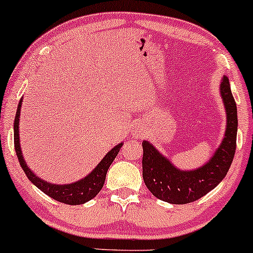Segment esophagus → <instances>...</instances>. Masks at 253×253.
Instances as JSON below:
<instances>
[{
	"label": "esophagus",
	"instance_id": "obj_1",
	"mask_svg": "<svg viewBox=\"0 0 253 253\" xmlns=\"http://www.w3.org/2000/svg\"><path fill=\"white\" fill-rule=\"evenodd\" d=\"M135 136H138V137L143 136V132H142V130L138 129V127H136V129H135Z\"/></svg>",
	"mask_w": 253,
	"mask_h": 253
}]
</instances>
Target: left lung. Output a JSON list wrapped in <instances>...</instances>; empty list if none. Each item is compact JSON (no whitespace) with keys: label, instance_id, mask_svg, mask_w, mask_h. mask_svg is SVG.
<instances>
[{"label":"left lung","instance_id":"left-lung-1","mask_svg":"<svg viewBox=\"0 0 253 253\" xmlns=\"http://www.w3.org/2000/svg\"><path fill=\"white\" fill-rule=\"evenodd\" d=\"M220 95L226 110V131L211 159L195 169H180L161 154L149 141L142 142V174L146 186L155 197L172 204L200 200L223 180L237 148L238 115L229 80L222 76Z\"/></svg>","mask_w":253,"mask_h":253}]
</instances>
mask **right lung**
<instances>
[{"mask_svg": "<svg viewBox=\"0 0 253 253\" xmlns=\"http://www.w3.org/2000/svg\"><path fill=\"white\" fill-rule=\"evenodd\" d=\"M22 98L20 99L18 110H16L15 121H14V144H15V152L18 155L19 163L21 165L22 169H24L25 174L27 178L32 181V184L42 190L45 195L50 196L53 200L58 201V202L70 204V206H79V204H84L88 201L94 198L99 194L101 189H103L105 178H106V173L109 167L111 166L116 157H117L119 149L123 146V143H119L115 146L113 148L107 153L100 161L95 166V169L92 172L88 173L86 177L82 179L74 181L70 184H52L50 181H46L42 178H39L30 167L27 166L26 161H25L24 155H22L21 147H20V136H19V126H20V111H21Z\"/></svg>", "mask_w": 253, "mask_h": 253, "instance_id": "obj_1", "label": "right lung"}]
</instances>
